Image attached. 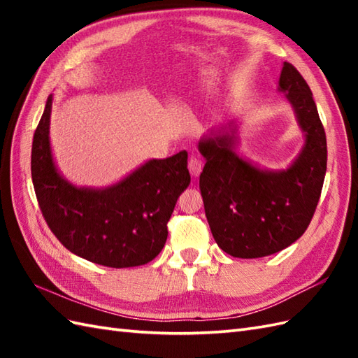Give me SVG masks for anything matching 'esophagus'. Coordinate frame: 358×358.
<instances>
[{
	"label": "esophagus",
	"mask_w": 358,
	"mask_h": 358,
	"mask_svg": "<svg viewBox=\"0 0 358 358\" xmlns=\"http://www.w3.org/2000/svg\"><path fill=\"white\" fill-rule=\"evenodd\" d=\"M187 169H189V172H191L192 177L196 178L201 173L203 163L196 157H191V159H189V163H187Z\"/></svg>",
	"instance_id": "esophagus-1"
}]
</instances>
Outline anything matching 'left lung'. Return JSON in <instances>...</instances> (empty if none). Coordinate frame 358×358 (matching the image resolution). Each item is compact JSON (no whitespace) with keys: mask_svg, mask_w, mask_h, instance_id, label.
Segmentation results:
<instances>
[{"mask_svg":"<svg viewBox=\"0 0 358 358\" xmlns=\"http://www.w3.org/2000/svg\"><path fill=\"white\" fill-rule=\"evenodd\" d=\"M278 92L292 106L305 144L286 169L269 171L237 154V124L212 129L199 143L204 212L217 245L237 258L272 255L299 240L320 199L328 149L313 92L292 64L283 63Z\"/></svg>","mask_w":358,"mask_h":358,"instance_id":"1","label":"left lung"}]
</instances>
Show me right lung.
<instances>
[{
    "instance_id": "1",
    "label": "right lung",
    "mask_w": 358,
    "mask_h": 358,
    "mask_svg": "<svg viewBox=\"0 0 358 358\" xmlns=\"http://www.w3.org/2000/svg\"><path fill=\"white\" fill-rule=\"evenodd\" d=\"M52 100L45 101L32 143V181L45 223L72 254L108 268L154 260L167 238V222L191 183L187 152L149 159L108 187H78L55 164L50 148Z\"/></svg>"
}]
</instances>
